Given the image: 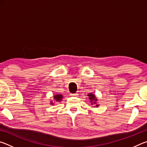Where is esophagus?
<instances>
[{
    "label": "esophagus",
    "instance_id": "esophagus-1",
    "mask_svg": "<svg viewBox=\"0 0 147 147\" xmlns=\"http://www.w3.org/2000/svg\"><path fill=\"white\" fill-rule=\"evenodd\" d=\"M71 95L72 96H74V97H77V96H78V93H72V94H71Z\"/></svg>",
    "mask_w": 147,
    "mask_h": 147
}]
</instances>
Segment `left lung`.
Here are the masks:
<instances>
[{
  "mask_svg": "<svg viewBox=\"0 0 147 147\" xmlns=\"http://www.w3.org/2000/svg\"><path fill=\"white\" fill-rule=\"evenodd\" d=\"M88 96H89V100H90L91 102V105H94V106H96V108L99 106L98 104H96V102L97 101V98H96V96L93 94V93H89L88 94Z\"/></svg>",
  "mask_w": 147,
  "mask_h": 147,
  "instance_id": "1",
  "label": "left lung"
}]
</instances>
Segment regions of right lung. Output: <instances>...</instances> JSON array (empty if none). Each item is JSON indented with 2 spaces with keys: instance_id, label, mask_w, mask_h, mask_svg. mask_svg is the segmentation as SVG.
<instances>
[{
  "instance_id": "right-lung-1",
  "label": "right lung",
  "mask_w": 147,
  "mask_h": 147,
  "mask_svg": "<svg viewBox=\"0 0 147 147\" xmlns=\"http://www.w3.org/2000/svg\"><path fill=\"white\" fill-rule=\"evenodd\" d=\"M62 98H63V95L60 94H56L54 96V100L56 102H60L62 100ZM53 104L54 103L53 102V101H51V104Z\"/></svg>"
}]
</instances>
